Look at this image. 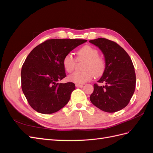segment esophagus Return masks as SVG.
Returning <instances> with one entry per match:
<instances>
[{"instance_id":"obj_1","label":"esophagus","mask_w":153,"mask_h":153,"mask_svg":"<svg viewBox=\"0 0 153 153\" xmlns=\"http://www.w3.org/2000/svg\"><path fill=\"white\" fill-rule=\"evenodd\" d=\"M75 85H76V87H80V88H82L83 87H84V85H82V84H76Z\"/></svg>"}]
</instances>
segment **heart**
Segmentation results:
<instances>
[{
    "label": "heart",
    "instance_id": "obj_1",
    "mask_svg": "<svg viewBox=\"0 0 153 153\" xmlns=\"http://www.w3.org/2000/svg\"><path fill=\"white\" fill-rule=\"evenodd\" d=\"M78 61L84 62L82 64L84 71H75L68 76V80L75 84H84L90 81L93 77V73L96 76H99L103 73L106 63L105 59L99 56V51L90 45H85L81 48L77 52ZM76 61L71 53H68L64 56L62 64L65 70L72 72L76 66Z\"/></svg>",
    "mask_w": 153,
    "mask_h": 153
}]
</instances>
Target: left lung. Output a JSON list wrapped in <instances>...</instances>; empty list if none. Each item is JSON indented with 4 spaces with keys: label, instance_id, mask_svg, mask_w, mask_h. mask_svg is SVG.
<instances>
[{
    "label": "left lung",
    "instance_id": "8db88e82",
    "mask_svg": "<svg viewBox=\"0 0 153 153\" xmlns=\"http://www.w3.org/2000/svg\"><path fill=\"white\" fill-rule=\"evenodd\" d=\"M104 54L106 67L98 81L104 85L94 84L90 96L91 103L106 112H117L128 105L135 92L136 75L129 55L121 46L105 38L90 40Z\"/></svg>",
    "mask_w": 153,
    "mask_h": 153
}]
</instances>
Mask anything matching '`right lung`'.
Returning <instances> with one entry per match:
<instances>
[{"label": "right lung", "mask_w": 153, "mask_h": 153, "mask_svg": "<svg viewBox=\"0 0 153 153\" xmlns=\"http://www.w3.org/2000/svg\"><path fill=\"white\" fill-rule=\"evenodd\" d=\"M85 39H50L32 50L21 71L22 89L36 112L50 114L63 108L69 101L75 85L59 81L66 76L64 56Z\"/></svg>", "instance_id": "right-lung-1"}]
</instances>
